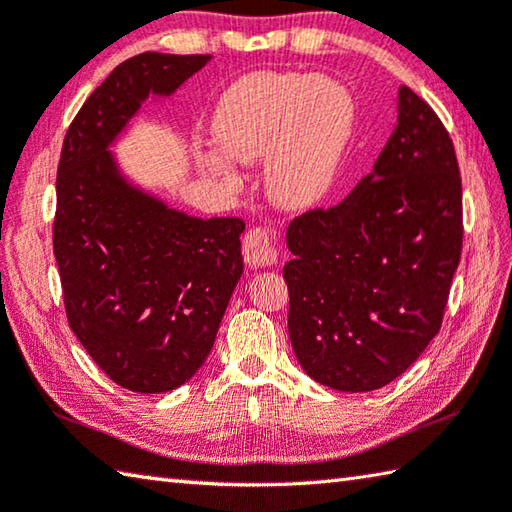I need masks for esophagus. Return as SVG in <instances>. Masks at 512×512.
I'll return each instance as SVG.
<instances>
[{
  "instance_id": "esophagus-1",
  "label": "esophagus",
  "mask_w": 512,
  "mask_h": 512,
  "mask_svg": "<svg viewBox=\"0 0 512 512\" xmlns=\"http://www.w3.org/2000/svg\"><path fill=\"white\" fill-rule=\"evenodd\" d=\"M242 253L248 268L273 266L279 259V248L275 244L273 233L262 226H253L248 230L242 242Z\"/></svg>"
}]
</instances>
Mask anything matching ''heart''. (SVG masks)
I'll use <instances>...</instances> for the list:
<instances>
[{"mask_svg":"<svg viewBox=\"0 0 512 512\" xmlns=\"http://www.w3.org/2000/svg\"><path fill=\"white\" fill-rule=\"evenodd\" d=\"M355 126L348 90L328 77L255 73L237 82L219 102L213 135L219 150L242 164L268 155V195L286 210L317 206L333 188ZM222 155L202 164L235 188L239 175Z\"/></svg>","mask_w":512,"mask_h":512,"instance_id":"1","label":"heart"}]
</instances>
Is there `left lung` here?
<instances>
[{"label": "left lung", "instance_id": "8db88e82", "mask_svg": "<svg viewBox=\"0 0 512 512\" xmlns=\"http://www.w3.org/2000/svg\"><path fill=\"white\" fill-rule=\"evenodd\" d=\"M288 335L315 382L366 393L393 382L444 322L462 257V175L442 119L408 86L373 173L288 226Z\"/></svg>", "mask_w": 512, "mask_h": 512}]
</instances>
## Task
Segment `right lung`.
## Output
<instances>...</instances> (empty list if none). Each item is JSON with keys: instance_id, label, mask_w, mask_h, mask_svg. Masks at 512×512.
<instances>
[{"instance_id": "right-lung-1", "label": "right lung", "mask_w": 512, "mask_h": 512, "mask_svg": "<svg viewBox=\"0 0 512 512\" xmlns=\"http://www.w3.org/2000/svg\"><path fill=\"white\" fill-rule=\"evenodd\" d=\"M208 59H126L79 108L59 157L53 253L68 326L133 393H166L197 373L244 270L242 219L168 208L128 186L108 153L148 93L170 95Z\"/></svg>"}]
</instances>
